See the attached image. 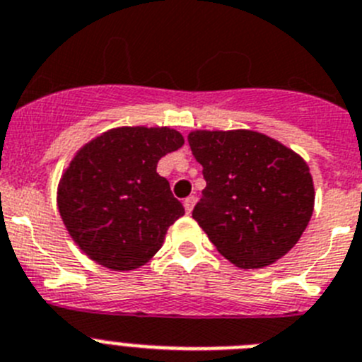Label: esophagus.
I'll return each mask as SVG.
<instances>
[{
    "label": "esophagus",
    "mask_w": 362,
    "mask_h": 362,
    "mask_svg": "<svg viewBox=\"0 0 362 362\" xmlns=\"http://www.w3.org/2000/svg\"><path fill=\"white\" fill-rule=\"evenodd\" d=\"M194 204H197V197H187L184 200V207H185V213H191V211H193V207H194Z\"/></svg>",
    "instance_id": "obj_1"
}]
</instances>
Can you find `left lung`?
<instances>
[{
    "mask_svg": "<svg viewBox=\"0 0 362 362\" xmlns=\"http://www.w3.org/2000/svg\"><path fill=\"white\" fill-rule=\"evenodd\" d=\"M187 141L207 184L193 218L218 252L242 269H262L285 256L314 211L307 162L250 129H198Z\"/></svg>",
    "mask_w": 362,
    "mask_h": 362,
    "instance_id": "1",
    "label": "left lung"
}]
</instances>
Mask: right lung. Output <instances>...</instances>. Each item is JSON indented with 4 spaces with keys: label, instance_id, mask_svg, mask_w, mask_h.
<instances>
[{
    "label": "right lung",
    "instance_id": "obj_1",
    "mask_svg": "<svg viewBox=\"0 0 362 362\" xmlns=\"http://www.w3.org/2000/svg\"><path fill=\"white\" fill-rule=\"evenodd\" d=\"M182 146L177 129L124 126L77 151L61 177L57 207L68 234L90 259L133 270L158 252L184 205L157 164Z\"/></svg>",
    "mask_w": 362,
    "mask_h": 362
}]
</instances>
